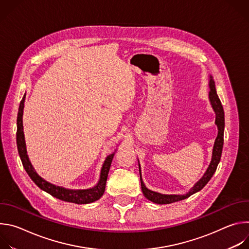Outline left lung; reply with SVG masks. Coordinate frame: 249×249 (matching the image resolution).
<instances>
[{"label":"left lung","mask_w":249,"mask_h":249,"mask_svg":"<svg viewBox=\"0 0 249 249\" xmlns=\"http://www.w3.org/2000/svg\"><path fill=\"white\" fill-rule=\"evenodd\" d=\"M210 92H209V97H210V101L212 104V107L214 109L215 113H216V124L218 126V137L216 138L215 141V145H214V149H213V157H212V161L207 169V171L205 172L204 176L202 178L194 185V187L186 194V195H163V194H160L154 191L149 190L143 180H142V176H141V169H140V164H139V170H140V179H141V187H142V191H143L144 196L156 203V204H170L173 202H177V201H181L184 200L188 197H190L192 194L200 191L208 182L209 180L212 178V176L214 175L218 164L220 162L221 160V156H222V151H223V146H224V129H225V113H224V109H223V105L222 102L217 94L216 91V88H215V82L213 81L212 77H210Z\"/></svg>","instance_id":"8db88e82"}]
</instances>
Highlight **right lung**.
Returning a JSON list of instances; mask_svg holds the SVG:
<instances>
[{
	"label": "right lung",
	"mask_w": 249,
	"mask_h": 249,
	"mask_svg": "<svg viewBox=\"0 0 249 249\" xmlns=\"http://www.w3.org/2000/svg\"><path fill=\"white\" fill-rule=\"evenodd\" d=\"M24 98L25 94L23 95L20 103H19V108H18V119H17V146H18V151L19 158L21 160L22 165L29 175L32 181L36 184L40 189L46 191L50 195L56 197L57 199H60L65 202H70V203H75V204H89L91 202H94L98 200L104 193L105 190V185H106V180H107V176L108 172L110 169V165L112 162V159L114 154L109 155L107 158H106L101 173H100V179L99 182L97 183L96 186L90 189L87 190H70L66 189L63 187L55 186L51 183H48L45 181L43 178L35 172L33 169L28 157L26 155V149H25V142H24V136H23V128H22V112H23V105H24Z\"/></svg>",
	"instance_id": "right-lung-1"
}]
</instances>
